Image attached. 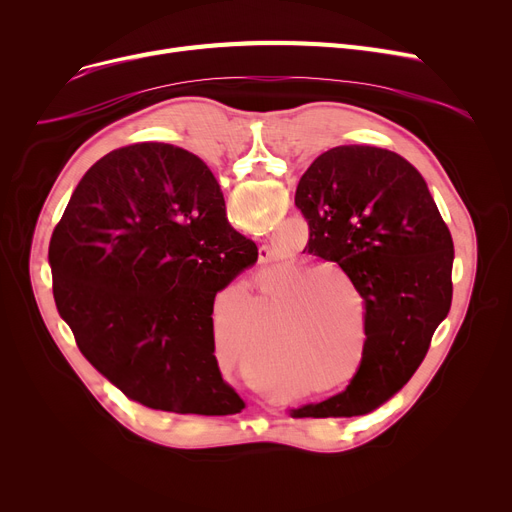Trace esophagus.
<instances>
[{
    "label": "esophagus",
    "mask_w": 512,
    "mask_h": 512,
    "mask_svg": "<svg viewBox=\"0 0 512 512\" xmlns=\"http://www.w3.org/2000/svg\"><path fill=\"white\" fill-rule=\"evenodd\" d=\"M267 257H270V249H267V247H261V249H259V259H261V261H265Z\"/></svg>",
    "instance_id": "34e87169"
}]
</instances>
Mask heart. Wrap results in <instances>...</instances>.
Wrapping results in <instances>:
<instances>
[{
	"label": "heart",
	"instance_id": "b5f03b06",
	"mask_svg": "<svg viewBox=\"0 0 512 512\" xmlns=\"http://www.w3.org/2000/svg\"><path fill=\"white\" fill-rule=\"evenodd\" d=\"M326 267H328V265H319V267H315L313 272H321V270H326Z\"/></svg>",
	"mask_w": 512,
	"mask_h": 512
}]
</instances>
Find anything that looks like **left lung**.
I'll return each mask as SVG.
<instances>
[{"label":"left lung","instance_id":"obj_1","mask_svg":"<svg viewBox=\"0 0 512 512\" xmlns=\"http://www.w3.org/2000/svg\"><path fill=\"white\" fill-rule=\"evenodd\" d=\"M294 203L309 222L305 251L336 261L361 294L365 342L361 365L342 392L288 413L365 415L411 380L450 311V230L409 161L367 145L321 153Z\"/></svg>","mask_w":512,"mask_h":512}]
</instances>
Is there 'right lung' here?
I'll list each match as a JSON object with an SVG mask.
<instances>
[{"label":"right lung","instance_id":"right-lung-1","mask_svg":"<svg viewBox=\"0 0 512 512\" xmlns=\"http://www.w3.org/2000/svg\"><path fill=\"white\" fill-rule=\"evenodd\" d=\"M257 261L218 180L168 143L101 157L53 230V299L89 363L149 409L234 415L215 359L213 301Z\"/></svg>","mask_w":512,"mask_h":512}]
</instances>
